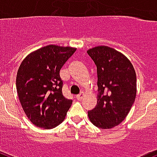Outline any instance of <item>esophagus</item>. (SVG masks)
I'll return each mask as SVG.
<instances>
[{
    "label": "esophagus",
    "instance_id": "1",
    "mask_svg": "<svg viewBox=\"0 0 157 157\" xmlns=\"http://www.w3.org/2000/svg\"><path fill=\"white\" fill-rule=\"evenodd\" d=\"M84 97H85V93H84V92H81L80 94H78V95L76 96V98H77L78 100H81Z\"/></svg>",
    "mask_w": 157,
    "mask_h": 157
}]
</instances>
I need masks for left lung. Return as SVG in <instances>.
Returning <instances> with one entry per match:
<instances>
[{
    "mask_svg": "<svg viewBox=\"0 0 157 157\" xmlns=\"http://www.w3.org/2000/svg\"><path fill=\"white\" fill-rule=\"evenodd\" d=\"M87 53L97 67L98 87L89 119L99 129H112L124 121L135 101L136 73L128 58L113 48L99 45Z\"/></svg>",
    "mask_w": 157,
    "mask_h": 157,
    "instance_id": "8db88e82",
    "label": "left lung"
}]
</instances>
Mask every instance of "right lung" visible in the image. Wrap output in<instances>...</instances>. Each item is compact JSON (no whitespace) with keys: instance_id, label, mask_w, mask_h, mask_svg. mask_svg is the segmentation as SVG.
<instances>
[{"instance_id":"right-lung-1","label":"right lung","mask_w":157,"mask_h":157,"mask_svg":"<svg viewBox=\"0 0 157 157\" xmlns=\"http://www.w3.org/2000/svg\"><path fill=\"white\" fill-rule=\"evenodd\" d=\"M76 50L49 45L30 53L21 63L17 93L26 116L36 126L50 129L65 119L72 101L63 95L59 71Z\"/></svg>"}]
</instances>
